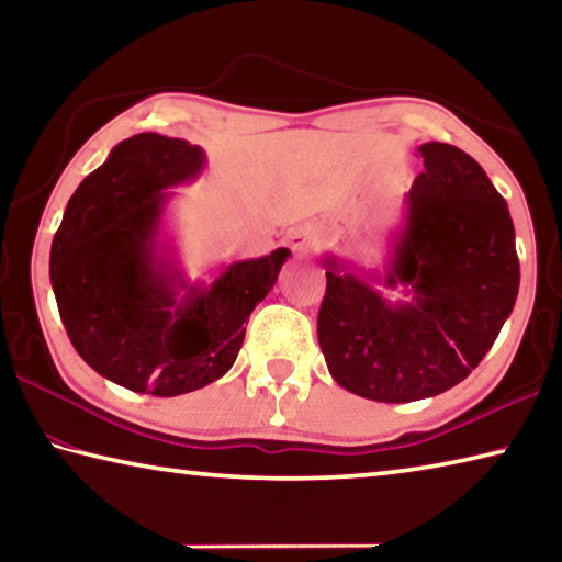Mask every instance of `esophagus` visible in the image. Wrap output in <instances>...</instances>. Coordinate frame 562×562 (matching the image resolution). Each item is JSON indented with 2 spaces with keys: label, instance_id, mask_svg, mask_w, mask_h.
Segmentation results:
<instances>
[{
  "label": "esophagus",
  "instance_id": "esophagus-1",
  "mask_svg": "<svg viewBox=\"0 0 562 562\" xmlns=\"http://www.w3.org/2000/svg\"><path fill=\"white\" fill-rule=\"evenodd\" d=\"M288 243L292 250H297V252L312 250V247L319 245V231L312 225H297L288 233Z\"/></svg>",
  "mask_w": 562,
  "mask_h": 562
}]
</instances>
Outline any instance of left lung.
<instances>
[{
    "instance_id": "obj_1",
    "label": "left lung",
    "mask_w": 562,
    "mask_h": 562,
    "mask_svg": "<svg viewBox=\"0 0 562 562\" xmlns=\"http://www.w3.org/2000/svg\"><path fill=\"white\" fill-rule=\"evenodd\" d=\"M424 170L406 195L384 278L327 255L317 337L331 379L384 404L429 398L479 367L520 284L508 205L461 148L418 146ZM402 286L406 301L373 288Z\"/></svg>"
}]
</instances>
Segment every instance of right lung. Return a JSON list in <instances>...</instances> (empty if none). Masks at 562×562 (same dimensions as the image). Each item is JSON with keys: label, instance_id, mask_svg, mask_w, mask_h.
<instances>
[{"label": "right lung", "instance_id": "add662e5", "mask_svg": "<svg viewBox=\"0 0 562 562\" xmlns=\"http://www.w3.org/2000/svg\"><path fill=\"white\" fill-rule=\"evenodd\" d=\"M183 138L138 133L81 180L52 243L49 278L74 349L113 384L178 396L221 379L245 319L278 282L288 247L233 262L211 284L188 282L160 243L170 188L203 173Z\"/></svg>", "mask_w": 562, "mask_h": 562}]
</instances>
